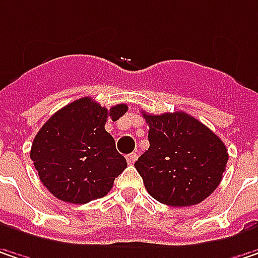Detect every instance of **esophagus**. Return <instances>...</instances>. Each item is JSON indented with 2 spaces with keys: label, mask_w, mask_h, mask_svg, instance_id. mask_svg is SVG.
Instances as JSON below:
<instances>
[{
  "label": "esophagus",
  "mask_w": 258,
  "mask_h": 258,
  "mask_svg": "<svg viewBox=\"0 0 258 258\" xmlns=\"http://www.w3.org/2000/svg\"><path fill=\"white\" fill-rule=\"evenodd\" d=\"M136 161H137V153H130V155H127V162H128L130 165H133Z\"/></svg>",
  "instance_id": "34e87169"
}]
</instances>
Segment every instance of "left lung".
<instances>
[{"label": "left lung", "mask_w": 258, "mask_h": 258, "mask_svg": "<svg viewBox=\"0 0 258 258\" xmlns=\"http://www.w3.org/2000/svg\"><path fill=\"white\" fill-rule=\"evenodd\" d=\"M149 149L134 164L149 195L170 207H189L220 184L229 159L216 136L184 112L149 115Z\"/></svg>", "instance_id": "1"}]
</instances>
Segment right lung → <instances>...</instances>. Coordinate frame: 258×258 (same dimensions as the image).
Here are the masks:
<instances>
[{
    "label": "right lung",
    "mask_w": 258,
    "mask_h": 258,
    "mask_svg": "<svg viewBox=\"0 0 258 258\" xmlns=\"http://www.w3.org/2000/svg\"><path fill=\"white\" fill-rule=\"evenodd\" d=\"M127 105L102 107L91 97L57 110L38 131L31 159L42 184L60 201L87 204L103 198L127 161L116 151L106 121H118Z\"/></svg>",
    "instance_id": "obj_1"
}]
</instances>
